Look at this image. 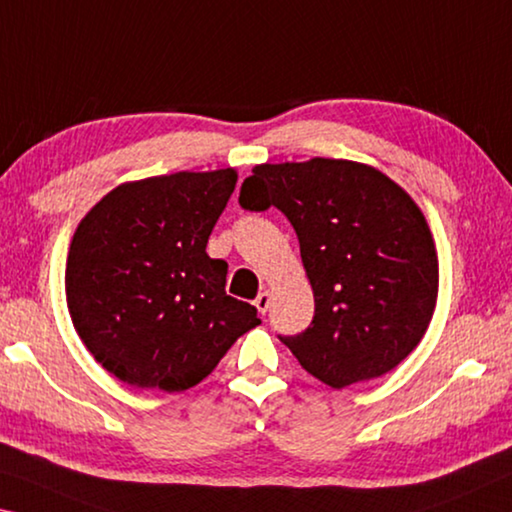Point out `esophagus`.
Here are the masks:
<instances>
[{
	"label": "esophagus",
	"instance_id": "1",
	"mask_svg": "<svg viewBox=\"0 0 512 512\" xmlns=\"http://www.w3.org/2000/svg\"><path fill=\"white\" fill-rule=\"evenodd\" d=\"M269 303H271V296L266 294V291H262V294H257L255 298V307L259 310V314H266V310H269Z\"/></svg>",
	"mask_w": 512,
	"mask_h": 512
}]
</instances>
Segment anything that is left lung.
<instances>
[{
  "mask_svg": "<svg viewBox=\"0 0 512 512\" xmlns=\"http://www.w3.org/2000/svg\"><path fill=\"white\" fill-rule=\"evenodd\" d=\"M248 212L294 225L314 319L280 335L307 373L335 389L408 358L433 319L437 255L424 214L380 170L344 159L262 164L241 184Z\"/></svg>",
  "mask_w": 512,
  "mask_h": 512,
  "instance_id": "left-lung-1",
  "label": "left lung"
}]
</instances>
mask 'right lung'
<instances>
[{
    "label": "right lung",
    "mask_w": 512,
    "mask_h": 512,
    "mask_svg": "<svg viewBox=\"0 0 512 512\" xmlns=\"http://www.w3.org/2000/svg\"><path fill=\"white\" fill-rule=\"evenodd\" d=\"M237 173H175L120 184L79 223L68 310L93 358L141 389L184 392L216 369L257 310L225 294L207 241Z\"/></svg>",
    "instance_id": "right-lung-1"
}]
</instances>
